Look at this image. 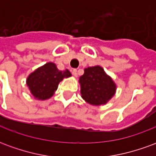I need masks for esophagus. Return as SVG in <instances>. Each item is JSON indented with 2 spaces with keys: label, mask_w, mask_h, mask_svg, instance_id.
Here are the masks:
<instances>
[{
  "label": "esophagus",
  "mask_w": 156,
  "mask_h": 156,
  "mask_svg": "<svg viewBox=\"0 0 156 156\" xmlns=\"http://www.w3.org/2000/svg\"><path fill=\"white\" fill-rule=\"evenodd\" d=\"M72 73H73V76L77 77V76H78V71H77V69H73V70L72 71Z\"/></svg>",
  "instance_id": "34e87169"
}]
</instances>
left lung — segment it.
<instances>
[{
    "instance_id": "obj_1",
    "label": "left lung",
    "mask_w": 156,
    "mask_h": 156,
    "mask_svg": "<svg viewBox=\"0 0 156 156\" xmlns=\"http://www.w3.org/2000/svg\"><path fill=\"white\" fill-rule=\"evenodd\" d=\"M82 98L92 105H105L115 95L116 84L100 66L85 68L79 78Z\"/></svg>"
}]
</instances>
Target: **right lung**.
Wrapping results in <instances>:
<instances>
[{"label": "right lung", "mask_w": 156, "mask_h": 156, "mask_svg": "<svg viewBox=\"0 0 156 156\" xmlns=\"http://www.w3.org/2000/svg\"><path fill=\"white\" fill-rule=\"evenodd\" d=\"M72 74L68 69L58 70L53 62H48L37 68L27 78V85L34 98L38 100L50 98L58 89L59 83Z\"/></svg>", "instance_id": "obj_1"}]
</instances>
